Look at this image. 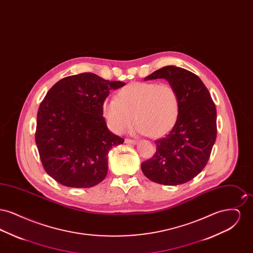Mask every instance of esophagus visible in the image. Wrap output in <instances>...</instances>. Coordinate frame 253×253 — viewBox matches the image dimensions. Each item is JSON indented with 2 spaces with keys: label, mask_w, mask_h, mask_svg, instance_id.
Instances as JSON below:
<instances>
[{
  "label": "esophagus",
  "mask_w": 253,
  "mask_h": 253,
  "mask_svg": "<svg viewBox=\"0 0 253 253\" xmlns=\"http://www.w3.org/2000/svg\"><path fill=\"white\" fill-rule=\"evenodd\" d=\"M125 143L127 144H137L138 141L135 140V139H130V138H126L125 139Z\"/></svg>",
  "instance_id": "esophagus-1"
}]
</instances>
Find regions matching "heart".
<instances>
[{"instance_id":"b5f03b06","label":"heart","mask_w":253,"mask_h":253,"mask_svg":"<svg viewBox=\"0 0 253 253\" xmlns=\"http://www.w3.org/2000/svg\"><path fill=\"white\" fill-rule=\"evenodd\" d=\"M180 101L176 90L157 82L132 83L102 103V114L113 132H125L132 121L134 130L157 138L168 133L179 118ZM134 118H132V117Z\"/></svg>"}]
</instances>
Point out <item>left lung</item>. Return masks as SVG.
<instances>
[{"instance_id":"obj_1","label":"left lung","mask_w":253,"mask_h":253,"mask_svg":"<svg viewBox=\"0 0 253 253\" xmlns=\"http://www.w3.org/2000/svg\"><path fill=\"white\" fill-rule=\"evenodd\" d=\"M165 79L177 92L180 113L177 122L157 140V152L142 162L147 178L162 185L192 180L207 165L216 139V108L211 94L195 74L176 66H165L145 81Z\"/></svg>"}]
</instances>
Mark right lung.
I'll return each mask as SVG.
<instances>
[{
    "label": "right lung",
    "instance_id": "1",
    "mask_svg": "<svg viewBox=\"0 0 253 253\" xmlns=\"http://www.w3.org/2000/svg\"><path fill=\"white\" fill-rule=\"evenodd\" d=\"M125 85L93 73L61 79L41 102L35 141L44 170L61 185L90 188L108 171L109 151L124 139L109 131L102 103Z\"/></svg>",
    "mask_w": 253,
    "mask_h": 253
}]
</instances>
